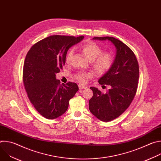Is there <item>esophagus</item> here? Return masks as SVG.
Segmentation results:
<instances>
[{
  "label": "esophagus",
  "mask_w": 161,
  "mask_h": 161,
  "mask_svg": "<svg viewBox=\"0 0 161 161\" xmlns=\"http://www.w3.org/2000/svg\"><path fill=\"white\" fill-rule=\"evenodd\" d=\"M78 87H79V89H80V90L86 89V88H87L85 85H78Z\"/></svg>",
  "instance_id": "esophagus-1"
}]
</instances>
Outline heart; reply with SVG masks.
I'll return each mask as SVG.
<instances>
[{
	"instance_id": "b5f03b06",
	"label": "heart",
	"mask_w": 161,
	"mask_h": 161,
	"mask_svg": "<svg viewBox=\"0 0 161 161\" xmlns=\"http://www.w3.org/2000/svg\"><path fill=\"white\" fill-rule=\"evenodd\" d=\"M80 51L87 60L91 61V65L94 71L99 75L106 74L113 65V56L109 52H103L102 48L94 42H90L80 48ZM73 55V50L69 51L65 57V62L69 63ZM94 76L90 72L78 73L75 78L80 83H86L88 80Z\"/></svg>"
}]
</instances>
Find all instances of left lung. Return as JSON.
<instances>
[{
    "mask_svg": "<svg viewBox=\"0 0 161 161\" xmlns=\"http://www.w3.org/2000/svg\"><path fill=\"white\" fill-rule=\"evenodd\" d=\"M93 39L109 40L115 46L117 55L112 67L99 80V83L109 86L104 94L95 87L89 101V109L103 122L117 119L128 108L136 94L139 79V65L132 50L113 37H95Z\"/></svg>",
    "mask_w": 161,
    "mask_h": 161,
    "instance_id": "1",
    "label": "left lung"
}]
</instances>
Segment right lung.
<instances>
[{
	"label": "right lung",
	"instance_id": "add662e5",
	"mask_svg": "<svg viewBox=\"0 0 161 161\" xmlns=\"http://www.w3.org/2000/svg\"><path fill=\"white\" fill-rule=\"evenodd\" d=\"M83 37L51 36L34 44L26 55L23 81L31 103L46 119L63 114L79 89L76 83L60 84L55 74L65 64L68 50Z\"/></svg>",
	"mask_w": 161,
	"mask_h": 161
}]
</instances>
